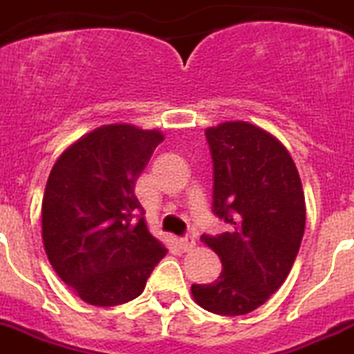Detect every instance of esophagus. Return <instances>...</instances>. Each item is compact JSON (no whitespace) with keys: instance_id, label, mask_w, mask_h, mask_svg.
<instances>
[{"instance_id":"obj_1","label":"esophagus","mask_w":354,"mask_h":354,"mask_svg":"<svg viewBox=\"0 0 354 354\" xmlns=\"http://www.w3.org/2000/svg\"><path fill=\"white\" fill-rule=\"evenodd\" d=\"M178 244H180V248L183 251H192L196 248V239L192 235H185L181 236L180 241H178Z\"/></svg>"}]
</instances>
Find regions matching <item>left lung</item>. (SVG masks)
Instances as JSON below:
<instances>
[{"mask_svg":"<svg viewBox=\"0 0 354 354\" xmlns=\"http://www.w3.org/2000/svg\"><path fill=\"white\" fill-rule=\"evenodd\" d=\"M214 162L212 212L232 230L203 233L223 262L212 283H194L196 303L217 315L262 306L290 272L305 233V194L283 144L250 122L205 131Z\"/></svg>","mask_w":354,"mask_h":354,"instance_id":"left-lung-1","label":"left lung"}]
</instances>
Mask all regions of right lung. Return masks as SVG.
Wrapping results in <instances>:
<instances>
[{
    "label": "right lung",
    "mask_w": 354,
    "mask_h": 354,
    "mask_svg": "<svg viewBox=\"0 0 354 354\" xmlns=\"http://www.w3.org/2000/svg\"><path fill=\"white\" fill-rule=\"evenodd\" d=\"M164 140L128 124L97 128L57 160L42 199V241L55 272L85 303L142 294L167 250L147 232L135 181Z\"/></svg>",
    "instance_id": "add662e5"
}]
</instances>
